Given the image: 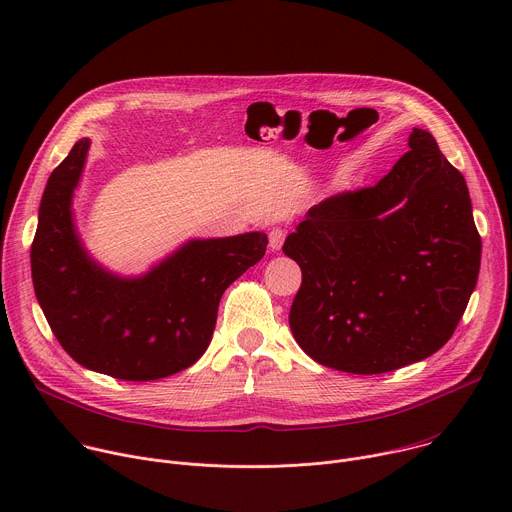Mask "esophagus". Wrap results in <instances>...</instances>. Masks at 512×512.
Wrapping results in <instances>:
<instances>
[{
	"label": "esophagus",
	"mask_w": 512,
	"mask_h": 512,
	"mask_svg": "<svg viewBox=\"0 0 512 512\" xmlns=\"http://www.w3.org/2000/svg\"><path fill=\"white\" fill-rule=\"evenodd\" d=\"M283 241H285V231L283 229L275 227V229L269 231V247H271V251H279Z\"/></svg>",
	"instance_id": "1"
}]
</instances>
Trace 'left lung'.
Masks as SVG:
<instances>
[{"label":"left lung","mask_w":512,"mask_h":512,"mask_svg":"<svg viewBox=\"0 0 512 512\" xmlns=\"http://www.w3.org/2000/svg\"><path fill=\"white\" fill-rule=\"evenodd\" d=\"M283 253L302 269L289 310L302 350L336 371L381 375L452 338L482 241L464 176L415 127L385 178L312 206Z\"/></svg>","instance_id":"left-lung-1"}]
</instances>
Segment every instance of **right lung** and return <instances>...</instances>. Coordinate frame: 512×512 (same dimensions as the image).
Listing matches in <instances>:
<instances>
[{
	"mask_svg": "<svg viewBox=\"0 0 512 512\" xmlns=\"http://www.w3.org/2000/svg\"><path fill=\"white\" fill-rule=\"evenodd\" d=\"M91 141L72 145L42 194L32 241L38 304L60 346L85 369L156 381L194 364L210 344L225 289L267 249L265 233L194 239L141 277L99 267L72 225Z\"/></svg>",
	"mask_w": 512,
	"mask_h": 512,
	"instance_id": "obj_1",
	"label": "right lung"
}]
</instances>
